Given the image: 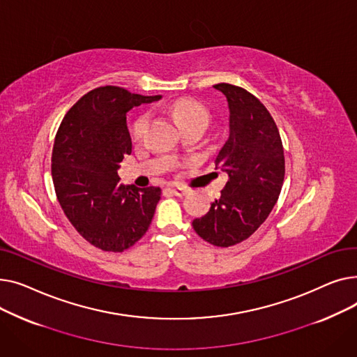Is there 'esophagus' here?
<instances>
[{"mask_svg":"<svg viewBox=\"0 0 357 357\" xmlns=\"http://www.w3.org/2000/svg\"><path fill=\"white\" fill-rule=\"evenodd\" d=\"M169 190H171V192H174L176 197H183L190 191L188 188H185V186H181V185H171L169 186Z\"/></svg>","mask_w":357,"mask_h":357,"instance_id":"1","label":"esophagus"}]
</instances>
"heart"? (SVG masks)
I'll list each match as a JSON object with an SVG mask.
<instances>
[{
    "mask_svg": "<svg viewBox=\"0 0 357 357\" xmlns=\"http://www.w3.org/2000/svg\"><path fill=\"white\" fill-rule=\"evenodd\" d=\"M172 119L182 128L188 126H202L207 127L210 121V112L199 101L194 98H179L174 101L169 107ZM149 124L147 114H140L130 127L131 139L135 142H140L146 133Z\"/></svg>",
    "mask_w": 357,
    "mask_h": 357,
    "instance_id": "heart-1",
    "label": "heart"
}]
</instances>
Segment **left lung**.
<instances>
[{
  "mask_svg": "<svg viewBox=\"0 0 357 357\" xmlns=\"http://www.w3.org/2000/svg\"><path fill=\"white\" fill-rule=\"evenodd\" d=\"M214 88L230 109V135L215 159L229 182L192 227L205 241L229 248L249 238L271 214L282 190L285 158L271 112L253 93L231 84Z\"/></svg>",
  "mask_w": 357,
  "mask_h": 357,
  "instance_id": "1",
  "label": "left lung"
}]
</instances>
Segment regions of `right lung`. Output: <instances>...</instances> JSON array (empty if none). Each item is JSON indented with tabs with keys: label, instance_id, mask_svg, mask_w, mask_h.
Returning a JSON list of instances; mask_svg holds the SVG:
<instances>
[{
	"label": "right lung",
	"instance_id": "1",
	"mask_svg": "<svg viewBox=\"0 0 357 357\" xmlns=\"http://www.w3.org/2000/svg\"><path fill=\"white\" fill-rule=\"evenodd\" d=\"M160 100L120 86L89 91L63 117L54 137L52 179L72 226L92 246L124 252L152 222L160 188L120 183L117 171L131 153L126 114Z\"/></svg>",
	"mask_w": 357,
	"mask_h": 357
}]
</instances>
